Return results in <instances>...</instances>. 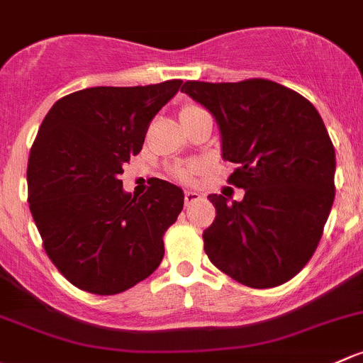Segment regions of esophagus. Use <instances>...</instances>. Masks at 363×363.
<instances>
[{
	"instance_id": "esophagus-1",
	"label": "esophagus",
	"mask_w": 363,
	"mask_h": 363,
	"mask_svg": "<svg viewBox=\"0 0 363 363\" xmlns=\"http://www.w3.org/2000/svg\"><path fill=\"white\" fill-rule=\"evenodd\" d=\"M201 198V194L200 193H196V191H186L184 193V203L186 205H191V203H194V201H198Z\"/></svg>"
}]
</instances>
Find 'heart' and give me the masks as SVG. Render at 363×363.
<instances>
[{"mask_svg": "<svg viewBox=\"0 0 363 363\" xmlns=\"http://www.w3.org/2000/svg\"><path fill=\"white\" fill-rule=\"evenodd\" d=\"M194 106H188V108H184V109H193ZM184 109H182V111H184ZM193 174V169H179L177 170V177L179 179H189V175Z\"/></svg>", "mask_w": 363, "mask_h": 363, "instance_id": "b5f03b06", "label": "heart"}]
</instances>
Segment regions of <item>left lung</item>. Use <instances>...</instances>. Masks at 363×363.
I'll list each match as a JSON object with an SVG mask.
<instances>
[{
  "label": "left lung",
  "mask_w": 363,
  "mask_h": 363,
  "mask_svg": "<svg viewBox=\"0 0 363 363\" xmlns=\"http://www.w3.org/2000/svg\"><path fill=\"white\" fill-rule=\"evenodd\" d=\"M181 91L208 109L220 132L228 181L242 201L208 194L216 220L203 231L216 268L238 284L269 289L311 259L334 203L335 152L322 116L297 91L269 79L186 82Z\"/></svg>",
  "instance_id": "1"
}]
</instances>
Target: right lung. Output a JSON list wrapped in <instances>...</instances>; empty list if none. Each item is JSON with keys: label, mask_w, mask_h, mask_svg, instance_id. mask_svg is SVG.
<instances>
[{"label": "right lung", "mask_w": 363, "mask_h": 363, "mask_svg": "<svg viewBox=\"0 0 363 363\" xmlns=\"http://www.w3.org/2000/svg\"><path fill=\"white\" fill-rule=\"evenodd\" d=\"M181 83L74 91L52 106L38 130L28 163L29 208L50 261L82 291L120 294L162 262L163 235L184 193L158 179L137 198L118 177Z\"/></svg>", "instance_id": "right-lung-1"}]
</instances>
